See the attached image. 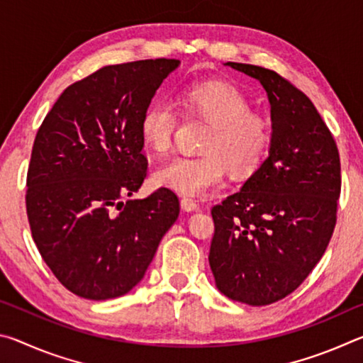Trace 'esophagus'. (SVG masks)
<instances>
[{
  "instance_id": "1",
  "label": "esophagus",
  "mask_w": 363,
  "mask_h": 363,
  "mask_svg": "<svg viewBox=\"0 0 363 363\" xmlns=\"http://www.w3.org/2000/svg\"><path fill=\"white\" fill-rule=\"evenodd\" d=\"M181 206H182V210H186V211H195V210H199L200 205H199V201L192 199V196H182Z\"/></svg>"
}]
</instances>
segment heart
<instances>
[{
    "mask_svg": "<svg viewBox=\"0 0 363 363\" xmlns=\"http://www.w3.org/2000/svg\"><path fill=\"white\" fill-rule=\"evenodd\" d=\"M181 108L210 121L201 140L203 155H179L160 164L153 184L182 195H200L223 186L225 169L235 174L253 171L272 140V125L266 115L250 110L248 97L225 82H195L181 91ZM177 112L164 99L153 101L140 116V136L157 153L173 144Z\"/></svg>",
    "mask_w": 363,
    "mask_h": 363,
    "instance_id": "1",
    "label": "heart"
}]
</instances>
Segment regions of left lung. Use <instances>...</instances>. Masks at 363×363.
Listing matches in <instances>:
<instances>
[{
    "label": "left lung",
    "mask_w": 363,
    "mask_h": 363,
    "mask_svg": "<svg viewBox=\"0 0 363 363\" xmlns=\"http://www.w3.org/2000/svg\"><path fill=\"white\" fill-rule=\"evenodd\" d=\"M259 79L270 102L269 157L214 205L210 267L227 298L267 306L291 294L327 250L341 194L340 152L303 91L277 72L227 62Z\"/></svg>",
    "instance_id": "8db88e82"
}]
</instances>
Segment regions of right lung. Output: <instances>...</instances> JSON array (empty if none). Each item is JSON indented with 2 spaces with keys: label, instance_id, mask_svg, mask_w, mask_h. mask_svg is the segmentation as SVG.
<instances>
[{
  "label": "right lung",
  "instance_id": "1",
  "mask_svg": "<svg viewBox=\"0 0 363 363\" xmlns=\"http://www.w3.org/2000/svg\"><path fill=\"white\" fill-rule=\"evenodd\" d=\"M179 60L102 67L70 84L36 133L27 173V216L43 261L86 299L123 296L140 280L179 199L160 187L128 200L147 176L140 116Z\"/></svg>",
  "mask_w": 363,
  "mask_h": 363
}]
</instances>
